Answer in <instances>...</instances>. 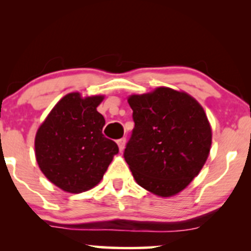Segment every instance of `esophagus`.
Masks as SVG:
<instances>
[{
	"label": "esophagus",
	"mask_w": 251,
	"mask_h": 251,
	"mask_svg": "<svg viewBox=\"0 0 251 251\" xmlns=\"http://www.w3.org/2000/svg\"><path fill=\"white\" fill-rule=\"evenodd\" d=\"M118 146H119V150L120 151H123L124 149H125V144H126V138H122V139H118Z\"/></svg>",
	"instance_id": "1"
}]
</instances>
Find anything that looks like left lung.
Here are the masks:
<instances>
[{
	"instance_id": "1",
	"label": "left lung",
	"mask_w": 251,
	"mask_h": 251,
	"mask_svg": "<svg viewBox=\"0 0 251 251\" xmlns=\"http://www.w3.org/2000/svg\"><path fill=\"white\" fill-rule=\"evenodd\" d=\"M134 128L124 158L135 181L160 197H171L191 183L211 148L205 112L185 92L158 87L128 98Z\"/></svg>"
}]
</instances>
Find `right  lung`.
<instances>
[{"instance_id":"add662e5","label":"right lung","mask_w":251,"mask_h":251,"mask_svg":"<svg viewBox=\"0 0 251 251\" xmlns=\"http://www.w3.org/2000/svg\"><path fill=\"white\" fill-rule=\"evenodd\" d=\"M102 100V96L67 94L37 129L39 168L63 191L80 194L94 188L119 152L117 144L102 134L105 119L97 111Z\"/></svg>"}]
</instances>
